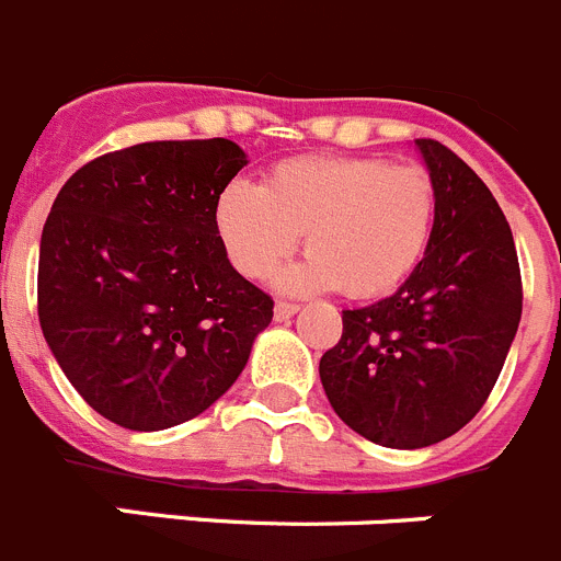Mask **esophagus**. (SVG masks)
Here are the masks:
<instances>
[{"mask_svg":"<svg viewBox=\"0 0 561 561\" xmlns=\"http://www.w3.org/2000/svg\"><path fill=\"white\" fill-rule=\"evenodd\" d=\"M274 312H276V321H287V318H293L296 312H299V305H293V301H276Z\"/></svg>","mask_w":561,"mask_h":561,"instance_id":"esophagus-1","label":"esophagus"}]
</instances>
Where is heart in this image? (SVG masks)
<instances>
[{
  "mask_svg": "<svg viewBox=\"0 0 561 561\" xmlns=\"http://www.w3.org/2000/svg\"><path fill=\"white\" fill-rule=\"evenodd\" d=\"M433 224L427 170L382 159H287L260 186L231 181L215 204V231L240 274L268 276L305 234L310 254L282 271V290L341 287L352 299L397 290L425 256Z\"/></svg>",
  "mask_w": 561,
  "mask_h": 561,
  "instance_id": "obj_1",
  "label": "heart"
}]
</instances>
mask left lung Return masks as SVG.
Returning <instances> with one entry per match:
<instances>
[{
  "label": "left lung",
  "mask_w": 561,
  "mask_h": 561,
  "mask_svg": "<svg viewBox=\"0 0 561 561\" xmlns=\"http://www.w3.org/2000/svg\"><path fill=\"white\" fill-rule=\"evenodd\" d=\"M436 186L431 245L400 290L343 310L318 363L337 416L368 442L419 450L486 402L523 312L514 237L489 186L450 148L416 139Z\"/></svg>",
  "instance_id": "8db88e82"
}]
</instances>
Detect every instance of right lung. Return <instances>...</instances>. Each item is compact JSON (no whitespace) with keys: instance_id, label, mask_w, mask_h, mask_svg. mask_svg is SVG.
<instances>
[{"instance_id":"obj_1","label":"right lung","mask_w":561,"mask_h":561,"mask_svg":"<svg viewBox=\"0 0 561 561\" xmlns=\"http://www.w3.org/2000/svg\"><path fill=\"white\" fill-rule=\"evenodd\" d=\"M249 164L231 139L145 142L60 186L38 251V321L67 380L128 431L181 425L245 368L274 301L231 268L215 204Z\"/></svg>"}]
</instances>
